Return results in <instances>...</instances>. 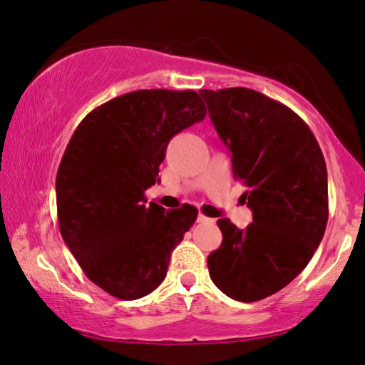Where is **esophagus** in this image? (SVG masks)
<instances>
[{
    "label": "esophagus",
    "mask_w": 365,
    "mask_h": 365,
    "mask_svg": "<svg viewBox=\"0 0 365 365\" xmlns=\"http://www.w3.org/2000/svg\"><path fill=\"white\" fill-rule=\"evenodd\" d=\"M207 221H211V219L206 217V216H204V214L199 212V216H197V222H207Z\"/></svg>",
    "instance_id": "obj_1"
}]
</instances>
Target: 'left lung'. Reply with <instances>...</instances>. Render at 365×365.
I'll list each match as a JSON object with an SVG mask.
<instances>
[{
	"instance_id": "1",
	"label": "left lung",
	"mask_w": 365,
	"mask_h": 365,
	"mask_svg": "<svg viewBox=\"0 0 365 365\" xmlns=\"http://www.w3.org/2000/svg\"><path fill=\"white\" fill-rule=\"evenodd\" d=\"M199 94L252 211L246 229L217 219L222 244L209 254V276L234 301H261L297 277L322 241L326 161L307 124L262 93L226 88Z\"/></svg>"
}]
</instances>
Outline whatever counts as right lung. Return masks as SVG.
<instances>
[{
  "mask_svg": "<svg viewBox=\"0 0 365 365\" xmlns=\"http://www.w3.org/2000/svg\"><path fill=\"white\" fill-rule=\"evenodd\" d=\"M204 118L196 91L141 89L93 109L69 139L56 174L59 231L89 281L111 296L153 292L196 221L194 206H146L144 191L171 138Z\"/></svg>",
  "mask_w": 365,
  "mask_h": 365,
  "instance_id": "add662e5",
  "label": "right lung"
}]
</instances>
